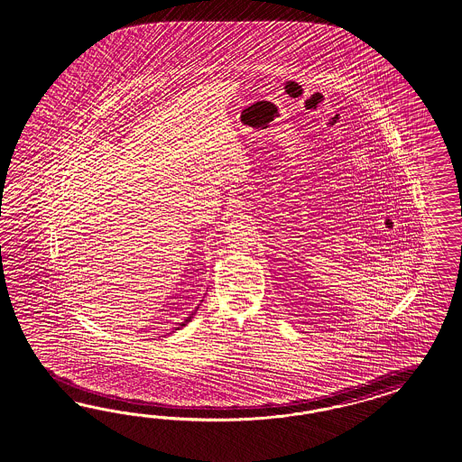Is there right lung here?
<instances>
[{"instance_id":"obj_1","label":"right lung","mask_w":462,"mask_h":462,"mask_svg":"<svg viewBox=\"0 0 462 462\" xmlns=\"http://www.w3.org/2000/svg\"><path fill=\"white\" fill-rule=\"evenodd\" d=\"M197 309H199V307H197ZM197 309H195V310H193V312H191V314L189 315V317H187V319H185L183 322H181L180 327L187 326V324L190 322L191 317H193V315H195V312H197ZM180 327H177V328H180ZM177 328H175V330H177Z\"/></svg>"}]
</instances>
